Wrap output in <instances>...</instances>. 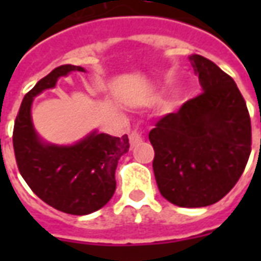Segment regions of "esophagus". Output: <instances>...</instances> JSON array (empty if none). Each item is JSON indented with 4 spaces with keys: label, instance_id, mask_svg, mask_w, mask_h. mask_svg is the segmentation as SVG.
<instances>
[{
    "label": "esophagus",
    "instance_id": "esophagus-1",
    "mask_svg": "<svg viewBox=\"0 0 261 261\" xmlns=\"http://www.w3.org/2000/svg\"><path fill=\"white\" fill-rule=\"evenodd\" d=\"M141 138H142L141 131H140V130L131 131V134H130V145H131V147H134L137 142L141 141Z\"/></svg>",
    "mask_w": 261,
    "mask_h": 261
}]
</instances>
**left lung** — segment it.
<instances>
[{
    "mask_svg": "<svg viewBox=\"0 0 261 261\" xmlns=\"http://www.w3.org/2000/svg\"><path fill=\"white\" fill-rule=\"evenodd\" d=\"M190 61L204 92L161 117L149 141L161 194L198 208L219 201L239 180L252 151V124L235 81L202 56Z\"/></svg>",
    "mask_w": 261,
    "mask_h": 261,
    "instance_id": "1",
    "label": "left lung"
}]
</instances>
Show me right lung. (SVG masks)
<instances>
[{
    "label": "right lung",
    "mask_w": 261,
    "mask_h": 261,
    "mask_svg": "<svg viewBox=\"0 0 261 261\" xmlns=\"http://www.w3.org/2000/svg\"><path fill=\"white\" fill-rule=\"evenodd\" d=\"M85 71L78 65H60L37 82L23 97L15 119V158L20 175L39 198L59 211L86 215L106 205L116 190V168L130 144L128 137L93 131L69 147L44 144L37 137L31 117L33 97L54 88L60 76Z\"/></svg>",
    "instance_id": "obj_1"
}]
</instances>
